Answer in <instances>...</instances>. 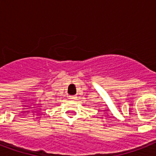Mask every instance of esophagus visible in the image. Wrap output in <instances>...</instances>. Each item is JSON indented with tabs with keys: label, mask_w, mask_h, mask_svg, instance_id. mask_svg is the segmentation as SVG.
<instances>
[{
	"label": "esophagus",
	"mask_w": 156,
	"mask_h": 156,
	"mask_svg": "<svg viewBox=\"0 0 156 156\" xmlns=\"http://www.w3.org/2000/svg\"><path fill=\"white\" fill-rule=\"evenodd\" d=\"M76 98H77V96H76V95H70V96L69 97V100H76Z\"/></svg>",
	"instance_id": "esophagus-1"
}]
</instances>
